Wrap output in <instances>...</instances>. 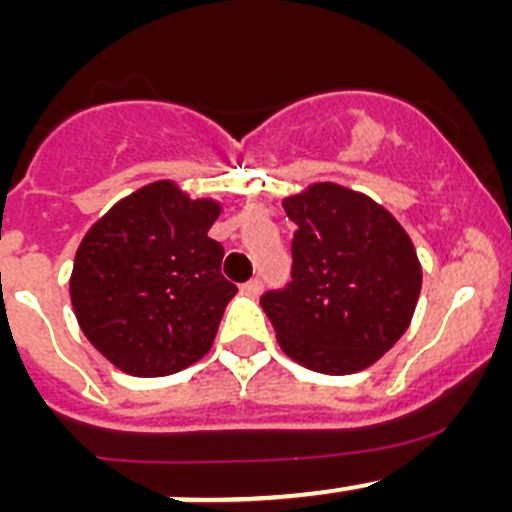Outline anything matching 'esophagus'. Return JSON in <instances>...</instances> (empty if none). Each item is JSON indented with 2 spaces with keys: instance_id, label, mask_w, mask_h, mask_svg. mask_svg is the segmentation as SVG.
Wrapping results in <instances>:
<instances>
[{
  "instance_id": "esophagus-1",
  "label": "esophagus",
  "mask_w": 512,
  "mask_h": 512,
  "mask_svg": "<svg viewBox=\"0 0 512 512\" xmlns=\"http://www.w3.org/2000/svg\"><path fill=\"white\" fill-rule=\"evenodd\" d=\"M240 292L245 294V297H257V294L262 292V282H260V280H250V282H245V285L240 287Z\"/></svg>"
}]
</instances>
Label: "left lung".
Segmentation results:
<instances>
[{
	"instance_id": "obj_1",
	"label": "left lung",
	"mask_w": 512,
	"mask_h": 512,
	"mask_svg": "<svg viewBox=\"0 0 512 512\" xmlns=\"http://www.w3.org/2000/svg\"><path fill=\"white\" fill-rule=\"evenodd\" d=\"M282 208L297 225L292 282L260 299L282 352L329 376L369 369L404 337L421 294L409 232L337 183H312Z\"/></svg>"
}]
</instances>
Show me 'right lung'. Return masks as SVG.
<instances>
[{
  "label": "right lung",
  "mask_w": 512,
  "mask_h": 512,
  "mask_svg": "<svg viewBox=\"0 0 512 512\" xmlns=\"http://www.w3.org/2000/svg\"><path fill=\"white\" fill-rule=\"evenodd\" d=\"M223 213L156 180L118 200L81 240L69 294L76 322L116 369L168 376L203 359L237 287L220 275Z\"/></svg>",
  "instance_id": "right-lung-1"
}]
</instances>
